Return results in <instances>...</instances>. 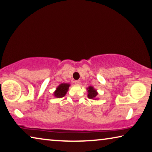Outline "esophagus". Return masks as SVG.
Segmentation results:
<instances>
[{"instance_id": "34e87169", "label": "esophagus", "mask_w": 152, "mask_h": 152, "mask_svg": "<svg viewBox=\"0 0 152 152\" xmlns=\"http://www.w3.org/2000/svg\"><path fill=\"white\" fill-rule=\"evenodd\" d=\"M80 83H81L80 80H76V81H75V83L76 85H80Z\"/></svg>"}]
</instances>
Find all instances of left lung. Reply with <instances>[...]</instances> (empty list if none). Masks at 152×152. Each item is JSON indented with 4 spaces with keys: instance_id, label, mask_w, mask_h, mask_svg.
Wrapping results in <instances>:
<instances>
[{
    "instance_id": "8db88e82",
    "label": "left lung",
    "mask_w": 152,
    "mask_h": 152,
    "mask_svg": "<svg viewBox=\"0 0 152 152\" xmlns=\"http://www.w3.org/2000/svg\"><path fill=\"white\" fill-rule=\"evenodd\" d=\"M88 89V97L89 99H97L96 96L98 95V92H97L96 90L94 88V87L92 86H89L88 88H87Z\"/></svg>"
}]
</instances>
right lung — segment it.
Here are the masks:
<instances>
[{"label": "right lung", "instance_id": "1", "mask_svg": "<svg viewBox=\"0 0 152 152\" xmlns=\"http://www.w3.org/2000/svg\"><path fill=\"white\" fill-rule=\"evenodd\" d=\"M70 84L69 83H61L57 87L56 91L54 92V96L56 98H63L66 95V94L68 91Z\"/></svg>", "mask_w": 152, "mask_h": 152}]
</instances>
